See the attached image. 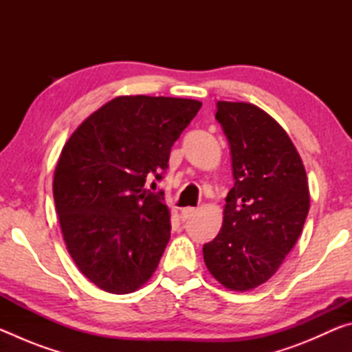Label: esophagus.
<instances>
[{
	"instance_id": "1",
	"label": "esophagus",
	"mask_w": 352,
	"mask_h": 352,
	"mask_svg": "<svg viewBox=\"0 0 352 352\" xmlns=\"http://www.w3.org/2000/svg\"><path fill=\"white\" fill-rule=\"evenodd\" d=\"M197 210L195 208H183L182 210V220H189L192 216H195Z\"/></svg>"
}]
</instances>
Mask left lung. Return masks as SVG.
Returning a JSON list of instances; mask_svg holds the SVG:
<instances>
[{
	"label": "left lung",
	"mask_w": 352,
	"mask_h": 352,
	"mask_svg": "<svg viewBox=\"0 0 352 352\" xmlns=\"http://www.w3.org/2000/svg\"><path fill=\"white\" fill-rule=\"evenodd\" d=\"M216 119L230 142L234 186L204 259L226 289L247 292L275 275L300 237L311 206L307 175L289 135L259 107L219 100Z\"/></svg>",
	"instance_id": "obj_1"
}]
</instances>
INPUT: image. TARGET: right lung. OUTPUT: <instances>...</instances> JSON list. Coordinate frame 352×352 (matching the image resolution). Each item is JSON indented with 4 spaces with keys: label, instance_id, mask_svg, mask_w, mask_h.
Wrapping results in <instances>:
<instances>
[{
    "label": "right lung",
    "instance_id": "right-lung-1",
    "mask_svg": "<svg viewBox=\"0 0 352 352\" xmlns=\"http://www.w3.org/2000/svg\"><path fill=\"white\" fill-rule=\"evenodd\" d=\"M200 107L194 99L119 96L63 146L52 183L56 211L69 256L99 289L132 294L157 270L170 212L163 192L144 184L162 180L170 147Z\"/></svg>",
    "mask_w": 352,
    "mask_h": 352
}]
</instances>
